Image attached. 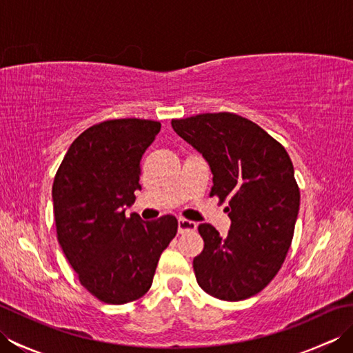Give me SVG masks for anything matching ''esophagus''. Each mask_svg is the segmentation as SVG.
<instances>
[{"mask_svg":"<svg viewBox=\"0 0 353 353\" xmlns=\"http://www.w3.org/2000/svg\"><path fill=\"white\" fill-rule=\"evenodd\" d=\"M177 229H179V234H185V232H194L197 229V224H196V221H191V220H186V219H179Z\"/></svg>","mask_w":353,"mask_h":353,"instance_id":"obj_1","label":"esophagus"}]
</instances>
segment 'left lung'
<instances>
[{"label":"left lung","mask_w":353,"mask_h":353,"mask_svg":"<svg viewBox=\"0 0 353 353\" xmlns=\"http://www.w3.org/2000/svg\"><path fill=\"white\" fill-rule=\"evenodd\" d=\"M171 125L209 163L211 196L229 199L226 236L208 223L199 226L205 247L192 262L197 283L220 301L258 294L287 256L301 206L287 150L230 112L172 119Z\"/></svg>","instance_id":"left-lung-1"}]
</instances>
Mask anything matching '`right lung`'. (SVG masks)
<instances>
[{
  "instance_id": "1",
  "label": "right lung",
  "mask_w": 353,
  "mask_h": 353,
  "mask_svg": "<svg viewBox=\"0 0 353 353\" xmlns=\"http://www.w3.org/2000/svg\"><path fill=\"white\" fill-rule=\"evenodd\" d=\"M161 130L150 119H109L70 145L52 183L57 239L80 283L99 301L123 305L152 287L177 220L125 216L141 190V157Z\"/></svg>"
}]
</instances>
